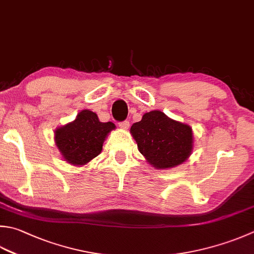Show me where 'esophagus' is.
<instances>
[{
    "instance_id": "obj_1",
    "label": "esophagus",
    "mask_w": 254,
    "mask_h": 254,
    "mask_svg": "<svg viewBox=\"0 0 254 254\" xmlns=\"http://www.w3.org/2000/svg\"><path fill=\"white\" fill-rule=\"evenodd\" d=\"M119 127H120L121 128H123V130H127L128 127H130V122H128V121L119 122Z\"/></svg>"
}]
</instances>
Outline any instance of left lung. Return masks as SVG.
<instances>
[{
  "label": "left lung",
  "mask_w": 254,
  "mask_h": 254,
  "mask_svg": "<svg viewBox=\"0 0 254 254\" xmlns=\"http://www.w3.org/2000/svg\"><path fill=\"white\" fill-rule=\"evenodd\" d=\"M131 133L138 151L156 168H171L185 162L192 148L190 126L168 118L161 111L145 113L133 123Z\"/></svg>",
  "instance_id": "8db88e82"
}]
</instances>
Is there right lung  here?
Here are the masks:
<instances>
[{
	"label": "right lung",
	"mask_w": 254,
	"mask_h": 254,
	"mask_svg": "<svg viewBox=\"0 0 254 254\" xmlns=\"http://www.w3.org/2000/svg\"><path fill=\"white\" fill-rule=\"evenodd\" d=\"M113 128L112 122H100L96 113L82 110L73 122L58 128L55 141L68 163L83 165L101 153L104 138Z\"/></svg>",
	"instance_id": "add662e5"
}]
</instances>
